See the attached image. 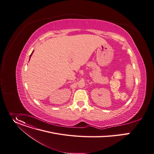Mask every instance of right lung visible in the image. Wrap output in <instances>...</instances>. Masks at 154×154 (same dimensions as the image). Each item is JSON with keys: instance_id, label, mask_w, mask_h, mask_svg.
<instances>
[{"instance_id": "right-lung-1", "label": "right lung", "mask_w": 154, "mask_h": 154, "mask_svg": "<svg viewBox=\"0 0 154 154\" xmlns=\"http://www.w3.org/2000/svg\"><path fill=\"white\" fill-rule=\"evenodd\" d=\"M33 52H34V51L32 52V53L31 54V55H30V58H31V56H32V53H33ZM29 60H30V59H29Z\"/></svg>"}]
</instances>
